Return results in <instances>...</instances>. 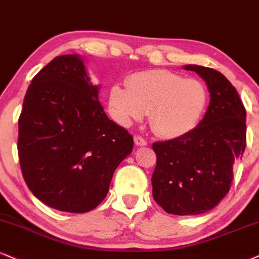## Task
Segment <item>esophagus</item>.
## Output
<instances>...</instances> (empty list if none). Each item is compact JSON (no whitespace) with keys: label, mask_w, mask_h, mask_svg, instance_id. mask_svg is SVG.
<instances>
[{"label":"esophagus","mask_w":259,"mask_h":259,"mask_svg":"<svg viewBox=\"0 0 259 259\" xmlns=\"http://www.w3.org/2000/svg\"><path fill=\"white\" fill-rule=\"evenodd\" d=\"M134 141H135L136 146H141V147L142 146H147V141H146L142 136H135V138H134Z\"/></svg>","instance_id":"1"}]
</instances>
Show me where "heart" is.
<instances>
[{"mask_svg":"<svg viewBox=\"0 0 259 259\" xmlns=\"http://www.w3.org/2000/svg\"><path fill=\"white\" fill-rule=\"evenodd\" d=\"M208 104L205 84L167 70H146L127 77L126 87L114 84L108 93V110L123 126L141 120L164 139L182 138L194 130Z\"/></svg>","mask_w":259,"mask_h":259,"instance_id":"1","label":"heart"}]
</instances>
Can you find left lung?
<instances>
[{"mask_svg": "<svg viewBox=\"0 0 259 259\" xmlns=\"http://www.w3.org/2000/svg\"><path fill=\"white\" fill-rule=\"evenodd\" d=\"M207 84L210 105L194 130L182 138L152 145L157 165L152 175L155 202L179 216L205 213L229 192L233 165L246 147V111L222 73L187 65Z\"/></svg>", "mask_w": 259, "mask_h": 259, "instance_id": "8db88e82", "label": "left lung"}]
</instances>
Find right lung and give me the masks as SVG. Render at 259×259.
I'll return each instance as SVG.
<instances>
[{
  "instance_id": "1",
  "label": "right lung",
  "mask_w": 259,
  "mask_h": 259,
  "mask_svg": "<svg viewBox=\"0 0 259 259\" xmlns=\"http://www.w3.org/2000/svg\"><path fill=\"white\" fill-rule=\"evenodd\" d=\"M83 60L60 55L31 80L19 117L18 154L37 199L55 210L84 213L108 193L134 139L111 120Z\"/></svg>"
}]
</instances>
